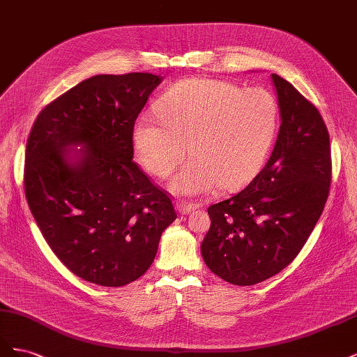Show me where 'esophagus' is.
<instances>
[{
    "instance_id": "34e87169",
    "label": "esophagus",
    "mask_w": 357,
    "mask_h": 357,
    "mask_svg": "<svg viewBox=\"0 0 357 357\" xmlns=\"http://www.w3.org/2000/svg\"><path fill=\"white\" fill-rule=\"evenodd\" d=\"M198 208V204H190V202H185V201H178L177 202V211L181 215H186L192 211H195Z\"/></svg>"
}]
</instances>
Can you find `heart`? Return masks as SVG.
<instances>
[{
    "instance_id": "b5f03b06",
    "label": "heart",
    "mask_w": 357,
    "mask_h": 357,
    "mask_svg": "<svg viewBox=\"0 0 357 357\" xmlns=\"http://www.w3.org/2000/svg\"><path fill=\"white\" fill-rule=\"evenodd\" d=\"M159 121L139 117L134 147L150 174L169 177L188 155L171 188L199 195L219 185L234 190L250 183L273 147L278 104L264 88H245L218 79L176 83L156 104Z\"/></svg>"
}]
</instances>
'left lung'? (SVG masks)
I'll list each match as a JSON object with an SVG mask.
<instances>
[{"mask_svg": "<svg viewBox=\"0 0 357 357\" xmlns=\"http://www.w3.org/2000/svg\"><path fill=\"white\" fill-rule=\"evenodd\" d=\"M282 125L274 150L250 185L208 207L204 262L225 282L253 286L301 252L329 197V132L317 107L273 74Z\"/></svg>", "mask_w": 357, "mask_h": 357, "instance_id": "left-lung-1", "label": "left lung"}]
</instances>
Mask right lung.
I'll list each match as a JSON object with an SVG mask.
<instances>
[{
    "label": "right lung",
    "mask_w": 357,
    "mask_h": 357,
    "mask_svg": "<svg viewBox=\"0 0 357 357\" xmlns=\"http://www.w3.org/2000/svg\"><path fill=\"white\" fill-rule=\"evenodd\" d=\"M160 80L150 73L93 75L47 104L31 128L29 210L59 261L89 283L135 282L177 219L169 193L132 160L135 121ZM80 144L71 158L65 149Z\"/></svg>",
    "instance_id": "right-lung-1"
}]
</instances>
